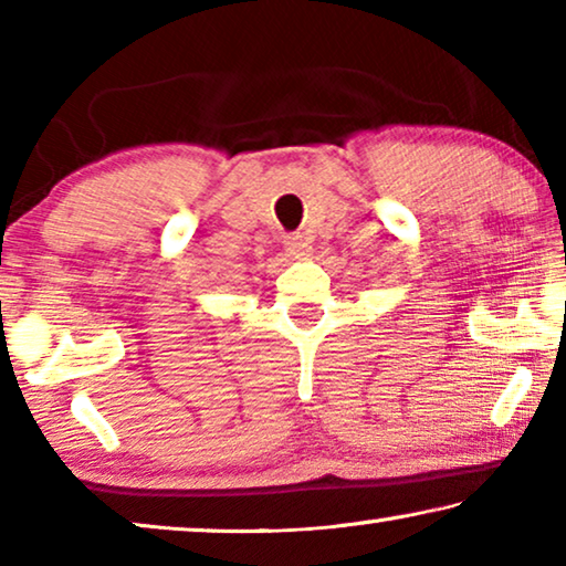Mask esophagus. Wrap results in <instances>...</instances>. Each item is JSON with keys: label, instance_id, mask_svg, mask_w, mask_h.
Returning <instances> with one entry per match:
<instances>
[{"label": "esophagus", "instance_id": "1", "mask_svg": "<svg viewBox=\"0 0 566 566\" xmlns=\"http://www.w3.org/2000/svg\"><path fill=\"white\" fill-rule=\"evenodd\" d=\"M284 247H286V254H290L292 260H302V256H310V242H306V239L300 232L286 237Z\"/></svg>", "mask_w": 566, "mask_h": 566}]
</instances>
